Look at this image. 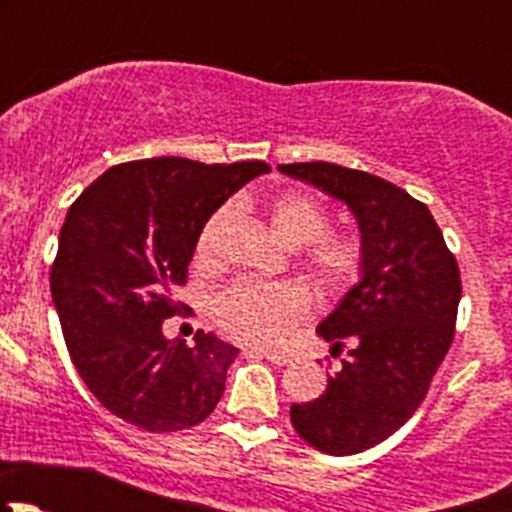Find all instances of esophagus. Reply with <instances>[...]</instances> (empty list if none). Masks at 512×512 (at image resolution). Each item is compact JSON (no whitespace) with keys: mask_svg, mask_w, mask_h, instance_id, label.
I'll return each mask as SVG.
<instances>
[{"mask_svg":"<svg viewBox=\"0 0 512 512\" xmlns=\"http://www.w3.org/2000/svg\"><path fill=\"white\" fill-rule=\"evenodd\" d=\"M245 354H252V349H250V352H245ZM255 354H260V356H262V359L272 361V364H277V366H287V364H292V356H289V354L265 352V349H255Z\"/></svg>","mask_w":512,"mask_h":512,"instance_id":"34e87169","label":"esophagus"}]
</instances>
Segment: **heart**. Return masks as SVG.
<instances>
[{"mask_svg": "<svg viewBox=\"0 0 512 512\" xmlns=\"http://www.w3.org/2000/svg\"><path fill=\"white\" fill-rule=\"evenodd\" d=\"M227 210H218L198 237V260H208ZM272 232L287 247H307L302 267L309 282L334 294L354 285L364 267V247L354 235H332L327 205L304 190H285L270 205ZM213 314L220 327L240 342L280 347L309 314V294L297 282H232L215 297Z\"/></svg>", "mask_w": 512, "mask_h": 512, "instance_id": "heart-1", "label": "heart"}]
</instances>
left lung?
Returning <instances> with one entry per match:
<instances>
[{"instance_id":"1","label":"left lung","mask_w":512,"mask_h":512,"mask_svg":"<svg viewBox=\"0 0 512 512\" xmlns=\"http://www.w3.org/2000/svg\"><path fill=\"white\" fill-rule=\"evenodd\" d=\"M289 178L342 200L364 247L359 282L317 334L347 349L327 391L292 404V426L329 456H354L399 431L431 386L453 342L461 272L431 210L406 190L334 163L280 165Z\"/></svg>"}]
</instances>
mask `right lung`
Wrapping results in <instances>:
<instances>
[{
  "label": "right lung",
  "mask_w": 512,
  "mask_h": 512,
  "mask_svg": "<svg viewBox=\"0 0 512 512\" xmlns=\"http://www.w3.org/2000/svg\"><path fill=\"white\" fill-rule=\"evenodd\" d=\"M262 173V160H131L69 208L51 299L76 371L113 416L163 433L215 411L237 349L203 329L195 347L168 339L163 319L180 312L173 289L185 285L210 215Z\"/></svg>",
  "instance_id": "obj_1"
}]
</instances>
